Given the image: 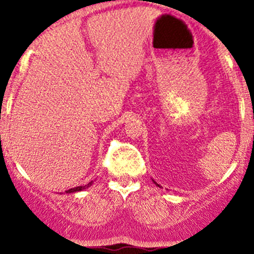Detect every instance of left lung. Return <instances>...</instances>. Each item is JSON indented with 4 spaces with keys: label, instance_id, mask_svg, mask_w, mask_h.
Instances as JSON below:
<instances>
[{
    "label": "left lung",
    "instance_id": "8db88e82",
    "mask_svg": "<svg viewBox=\"0 0 254 254\" xmlns=\"http://www.w3.org/2000/svg\"><path fill=\"white\" fill-rule=\"evenodd\" d=\"M154 183H155V185H156V186H159V185H158V183H156V182H154Z\"/></svg>",
    "mask_w": 254,
    "mask_h": 254
}]
</instances>
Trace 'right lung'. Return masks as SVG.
<instances>
[{"instance_id":"obj_1","label":"right lung","mask_w":254,"mask_h":254,"mask_svg":"<svg viewBox=\"0 0 254 254\" xmlns=\"http://www.w3.org/2000/svg\"><path fill=\"white\" fill-rule=\"evenodd\" d=\"M91 183H93V181L90 182V183H87L86 186H78V187H75V188H71V190H66V193H75V192H78V190H86L87 187H90Z\"/></svg>"}]
</instances>
